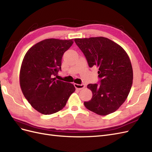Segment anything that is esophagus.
Returning a JSON list of instances; mask_svg holds the SVG:
<instances>
[{"mask_svg":"<svg viewBox=\"0 0 152 152\" xmlns=\"http://www.w3.org/2000/svg\"><path fill=\"white\" fill-rule=\"evenodd\" d=\"M74 86L77 89L79 90H81L82 89H84L85 87V85L84 84H74Z\"/></svg>","mask_w":152,"mask_h":152,"instance_id":"1","label":"esophagus"}]
</instances>
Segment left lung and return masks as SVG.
I'll return each mask as SVG.
<instances>
[{
	"mask_svg": "<svg viewBox=\"0 0 152 152\" xmlns=\"http://www.w3.org/2000/svg\"><path fill=\"white\" fill-rule=\"evenodd\" d=\"M90 68H98L100 85L91 84L93 93L84 105L90 111L107 115L117 110L129 94L133 80L130 58L121 45L103 37L75 39Z\"/></svg>",
	"mask_w": 152,
	"mask_h": 152,
	"instance_id": "1",
	"label": "left lung"
}]
</instances>
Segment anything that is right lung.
<instances>
[{"label":"right lung","instance_id":"add662e5","mask_svg":"<svg viewBox=\"0 0 152 152\" xmlns=\"http://www.w3.org/2000/svg\"><path fill=\"white\" fill-rule=\"evenodd\" d=\"M73 43V39H45L30 48L23 59L21 89L31 107L40 113L50 115L62 110L75 91L72 84L54 77L61 70L64 53Z\"/></svg>","mask_w":152,"mask_h":152}]
</instances>
